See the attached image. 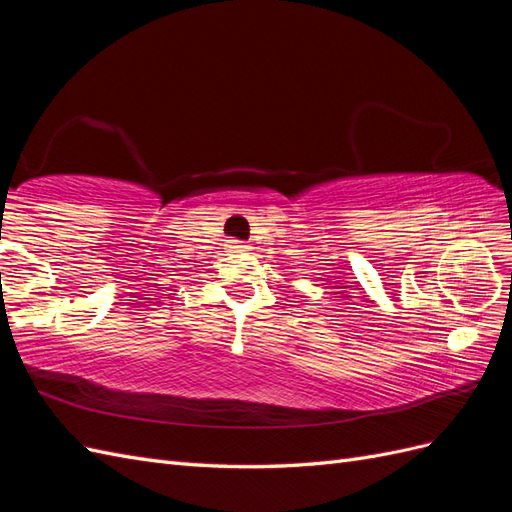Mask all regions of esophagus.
I'll use <instances>...</instances> for the list:
<instances>
[{
    "label": "esophagus",
    "instance_id": "1",
    "mask_svg": "<svg viewBox=\"0 0 512 512\" xmlns=\"http://www.w3.org/2000/svg\"><path fill=\"white\" fill-rule=\"evenodd\" d=\"M245 247H247V245H241V241H228V243H226V250H228V252H243Z\"/></svg>",
    "mask_w": 512,
    "mask_h": 512
}]
</instances>
